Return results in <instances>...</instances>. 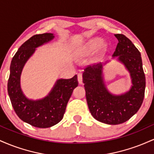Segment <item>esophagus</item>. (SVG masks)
Here are the masks:
<instances>
[{
    "label": "esophagus",
    "instance_id": "obj_1",
    "mask_svg": "<svg viewBox=\"0 0 154 154\" xmlns=\"http://www.w3.org/2000/svg\"><path fill=\"white\" fill-rule=\"evenodd\" d=\"M77 79H78V82L79 84H82V75L81 73H79L77 75Z\"/></svg>",
    "mask_w": 154,
    "mask_h": 154
}]
</instances>
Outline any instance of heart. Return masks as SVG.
<instances>
[{
    "mask_svg": "<svg viewBox=\"0 0 154 154\" xmlns=\"http://www.w3.org/2000/svg\"><path fill=\"white\" fill-rule=\"evenodd\" d=\"M106 45L103 43V40L99 38H95L91 39L86 42L84 45H82L77 51V55L80 57L88 56V55L95 52L98 48H106Z\"/></svg>",
    "mask_w": 154,
    "mask_h": 154,
    "instance_id": "b5f03b06",
    "label": "heart"
}]
</instances>
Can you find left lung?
<instances>
[{"label":"left lung","instance_id":"1","mask_svg":"<svg viewBox=\"0 0 154 154\" xmlns=\"http://www.w3.org/2000/svg\"><path fill=\"white\" fill-rule=\"evenodd\" d=\"M118 43L113 59L124 65L131 78L130 90L114 94L108 90L104 81L103 66L99 63L88 66L83 72L86 99L92 116L107 125H119L130 119L142 105L146 88L141 55L131 40L122 34L114 35Z\"/></svg>","mask_w":154,"mask_h":154}]
</instances>
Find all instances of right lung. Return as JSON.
Returning a JSON list of instances; mask_svg holds the SVG:
<instances>
[{
	"label": "right lung",
	"mask_w": 154,
	"mask_h": 154,
	"mask_svg": "<svg viewBox=\"0 0 154 154\" xmlns=\"http://www.w3.org/2000/svg\"><path fill=\"white\" fill-rule=\"evenodd\" d=\"M53 33L35 35L18 49L11 60L8 81V93L16 114L24 122L39 128H51L63 119L73 90L78 85L77 76L71 79H59L46 96L29 99L21 88V75L26 61L37 48L54 39Z\"/></svg>",
	"instance_id": "add662e5"
}]
</instances>
